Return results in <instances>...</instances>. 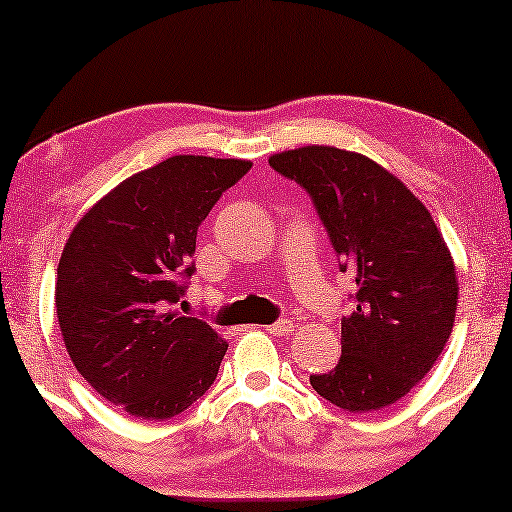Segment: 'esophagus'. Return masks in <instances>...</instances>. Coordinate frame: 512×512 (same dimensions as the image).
<instances>
[{
    "label": "esophagus",
    "mask_w": 512,
    "mask_h": 512,
    "mask_svg": "<svg viewBox=\"0 0 512 512\" xmlns=\"http://www.w3.org/2000/svg\"><path fill=\"white\" fill-rule=\"evenodd\" d=\"M292 329H294V322L292 320H278V322H273V325H269L266 327V331H269V334H273V336H285V334H292Z\"/></svg>",
    "instance_id": "34e87169"
}]
</instances>
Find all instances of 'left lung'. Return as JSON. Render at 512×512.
Here are the masks:
<instances>
[{"label": "left lung", "instance_id": "1", "mask_svg": "<svg viewBox=\"0 0 512 512\" xmlns=\"http://www.w3.org/2000/svg\"><path fill=\"white\" fill-rule=\"evenodd\" d=\"M311 197L357 292L341 318V359L313 390L350 413L380 410L436 364L457 313V273L436 222L397 176L369 157L306 146L269 157Z\"/></svg>", "mask_w": 512, "mask_h": 512}]
</instances>
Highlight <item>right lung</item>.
Wrapping results in <instances>:
<instances>
[{"label": "right lung", "instance_id": "1", "mask_svg": "<svg viewBox=\"0 0 512 512\" xmlns=\"http://www.w3.org/2000/svg\"><path fill=\"white\" fill-rule=\"evenodd\" d=\"M246 160L176 155L129 176L71 232L57 264V322L78 373L113 406L169 420L213 385L227 343L176 304L197 232Z\"/></svg>", "mask_w": 512, "mask_h": 512}]
</instances>
